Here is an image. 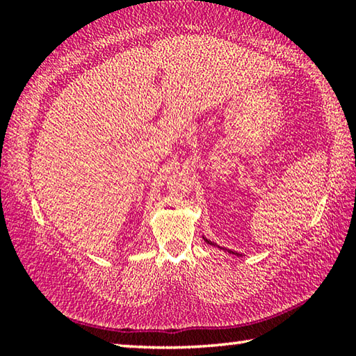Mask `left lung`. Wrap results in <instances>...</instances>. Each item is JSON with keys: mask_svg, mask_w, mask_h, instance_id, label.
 Masks as SVG:
<instances>
[{"mask_svg": "<svg viewBox=\"0 0 356 356\" xmlns=\"http://www.w3.org/2000/svg\"><path fill=\"white\" fill-rule=\"evenodd\" d=\"M204 240H206V242H207L209 245H215V243H212V242H210V240H207V238H204ZM229 252H232V254H236V256H242V254H238V252H234V251H229Z\"/></svg>", "mask_w": 356, "mask_h": 356, "instance_id": "1", "label": "left lung"}]
</instances>
